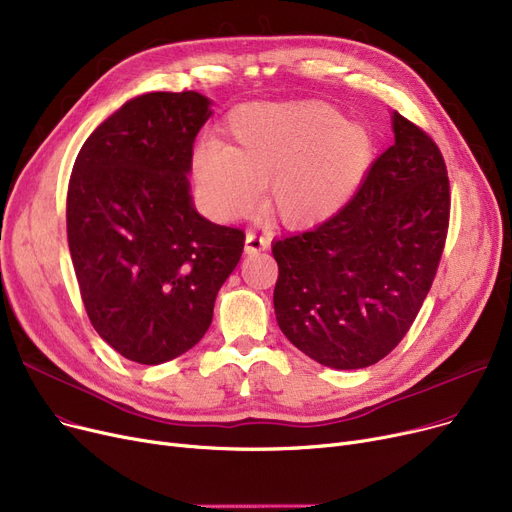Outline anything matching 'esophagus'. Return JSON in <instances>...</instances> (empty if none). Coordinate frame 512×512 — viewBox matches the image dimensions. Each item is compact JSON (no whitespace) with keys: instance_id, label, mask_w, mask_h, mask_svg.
<instances>
[{"instance_id":"34e87169","label":"esophagus","mask_w":512,"mask_h":512,"mask_svg":"<svg viewBox=\"0 0 512 512\" xmlns=\"http://www.w3.org/2000/svg\"><path fill=\"white\" fill-rule=\"evenodd\" d=\"M270 247V240L257 234V232H247V238H244V251L247 253H261Z\"/></svg>"}]
</instances>
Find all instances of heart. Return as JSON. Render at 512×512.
I'll use <instances>...</instances> for the list:
<instances>
[{
    "mask_svg": "<svg viewBox=\"0 0 512 512\" xmlns=\"http://www.w3.org/2000/svg\"><path fill=\"white\" fill-rule=\"evenodd\" d=\"M234 146L194 154V177L209 209L249 213L268 184L270 211L291 228L335 215L364 182L374 144L339 108L318 100L240 106L230 119Z\"/></svg>",
    "mask_w": 512,
    "mask_h": 512,
    "instance_id": "heart-1",
    "label": "heart"
}]
</instances>
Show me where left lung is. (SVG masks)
I'll list each match as a JSON object with an SVG mask.
<instances>
[{"mask_svg": "<svg viewBox=\"0 0 512 512\" xmlns=\"http://www.w3.org/2000/svg\"><path fill=\"white\" fill-rule=\"evenodd\" d=\"M393 131L395 144L339 213L272 247L278 326L330 368H366L397 347L446 247L450 180L443 154L397 110Z\"/></svg>", "mask_w": 512, "mask_h": 512, "instance_id": "8db88e82", "label": "left lung"}]
</instances>
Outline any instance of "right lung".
<instances>
[{"label":"right lung","mask_w":512,"mask_h":512,"mask_svg":"<svg viewBox=\"0 0 512 512\" xmlns=\"http://www.w3.org/2000/svg\"><path fill=\"white\" fill-rule=\"evenodd\" d=\"M211 117L196 92L125 102L81 146L66 194V236L98 335L138 364H163L203 339L244 232L201 217L188 171Z\"/></svg>","instance_id":"add662e5"}]
</instances>
